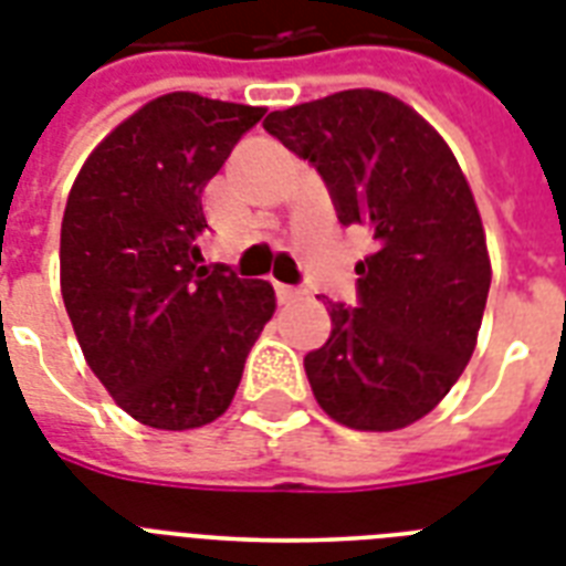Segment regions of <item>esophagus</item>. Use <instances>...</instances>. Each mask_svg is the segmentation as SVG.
<instances>
[{"mask_svg": "<svg viewBox=\"0 0 566 566\" xmlns=\"http://www.w3.org/2000/svg\"><path fill=\"white\" fill-rule=\"evenodd\" d=\"M300 296H302L300 287H293V284L275 282V300H279V305H291V302L300 300Z\"/></svg>", "mask_w": 566, "mask_h": 566, "instance_id": "34e87169", "label": "esophagus"}]
</instances>
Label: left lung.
<instances>
[{
  "label": "left lung",
  "mask_w": 566,
  "mask_h": 566,
  "mask_svg": "<svg viewBox=\"0 0 566 566\" xmlns=\"http://www.w3.org/2000/svg\"><path fill=\"white\" fill-rule=\"evenodd\" d=\"M264 128L319 172L337 220L376 240L355 266V308L328 302L332 335L305 355L311 390L349 429H405L464 373L491 291L464 172L417 111L381 91L273 111Z\"/></svg>",
  "instance_id": "left-lung-1"
}]
</instances>
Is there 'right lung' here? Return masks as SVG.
I'll use <instances>...</instances> for the list:
<instances>
[{
  "label": "right lung",
  "instance_id": "obj_1",
  "mask_svg": "<svg viewBox=\"0 0 566 566\" xmlns=\"http://www.w3.org/2000/svg\"><path fill=\"white\" fill-rule=\"evenodd\" d=\"M264 108L167 93L84 161L61 222V293L82 353L153 429L217 420L275 311L273 284L199 266L202 188Z\"/></svg>",
  "mask_w": 566,
  "mask_h": 566
}]
</instances>
